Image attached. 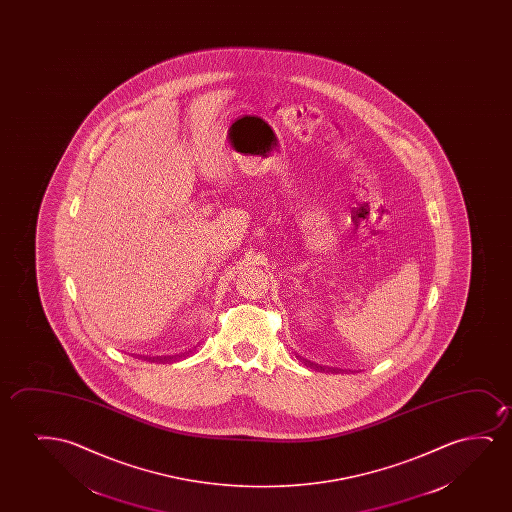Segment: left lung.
Here are the masks:
<instances>
[{"mask_svg": "<svg viewBox=\"0 0 512 512\" xmlns=\"http://www.w3.org/2000/svg\"><path fill=\"white\" fill-rule=\"evenodd\" d=\"M311 365H315V364H311ZM315 367H316V365H315Z\"/></svg>", "mask_w": 512, "mask_h": 512, "instance_id": "obj_1", "label": "left lung"}]
</instances>
